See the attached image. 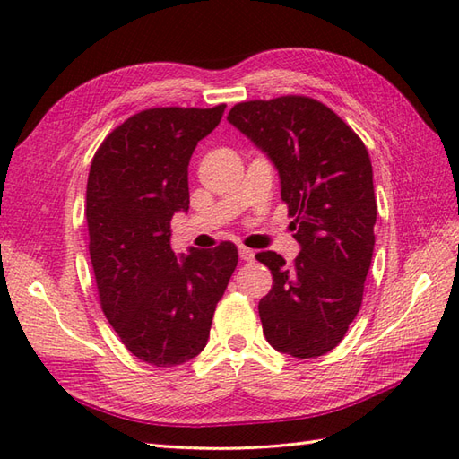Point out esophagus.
<instances>
[{
  "label": "esophagus",
  "mask_w": 459,
  "mask_h": 459,
  "mask_svg": "<svg viewBox=\"0 0 459 459\" xmlns=\"http://www.w3.org/2000/svg\"><path fill=\"white\" fill-rule=\"evenodd\" d=\"M238 255H240V260H245V262L255 260V250H250L247 247H238Z\"/></svg>",
  "instance_id": "34e87169"
}]
</instances>
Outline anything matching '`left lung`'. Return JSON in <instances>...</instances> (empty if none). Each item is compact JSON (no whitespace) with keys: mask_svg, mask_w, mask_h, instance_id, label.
I'll return each instance as SVG.
<instances>
[{"mask_svg":"<svg viewBox=\"0 0 459 459\" xmlns=\"http://www.w3.org/2000/svg\"><path fill=\"white\" fill-rule=\"evenodd\" d=\"M227 120L274 163L301 248L291 264L272 250L256 255L274 278L258 304L262 331L280 353L325 355L359 314L373 258L368 152L333 110L307 96L240 102Z\"/></svg>","mask_w":459,"mask_h":459,"instance_id":"8db88e82","label":"left lung"}]
</instances>
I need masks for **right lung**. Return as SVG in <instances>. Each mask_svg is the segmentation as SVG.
<instances>
[{
  "mask_svg": "<svg viewBox=\"0 0 459 459\" xmlns=\"http://www.w3.org/2000/svg\"><path fill=\"white\" fill-rule=\"evenodd\" d=\"M224 108L142 110L106 135L91 165L84 214L100 306L126 349L155 367L204 349L238 262L232 242L185 256L171 248L173 214L189 211V160Z\"/></svg>",
  "mask_w": 459,
  "mask_h": 459,
  "instance_id": "add662e5",
  "label": "right lung"
}]
</instances>
